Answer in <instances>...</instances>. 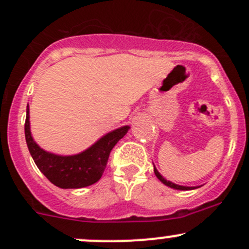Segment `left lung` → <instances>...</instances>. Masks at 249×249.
Instances as JSON below:
<instances>
[{"instance_id":"1","label":"left lung","mask_w":249,"mask_h":249,"mask_svg":"<svg viewBox=\"0 0 249 249\" xmlns=\"http://www.w3.org/2000/svg\"><path fill=\"white\" fill-rule=\"evenodd\" d=\"M154 173H155V176H157V177L159 178V179L161 180V182L164 183L165 185H167V187H170V188H173V189H178V190H190V189H194V188H192V187H183V185H177V184H175V183L170 182V180H166L164 177H162L161 175H160L159 172H158V170L155 169V167H154Z\"/></svg>"}]
</instances>
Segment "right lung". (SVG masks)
Masks as SVG:
<instances>
[{
  "label": "right lung",
  "mask_w": 249,
  "mask_h": 249,
  "mask_svg": "<svg viewBox=\"0 0 249 249\" xmlns=\"http://www.w3.org/2000/svg\"><path fill=\"white\" fill-rule=\"evenodd\" d=\"M29 105L26 107L25 139L35 164L39 171L56 187L62 189H77L96 183L107 166L109 153L118 141L125 136L129 126H123L109 132L97 141L89 149L77 155L61 157L48 153L38 147L30 131Z\"/></svg>",
  "instance_id": "right-lung-1"
}]
</instances>
